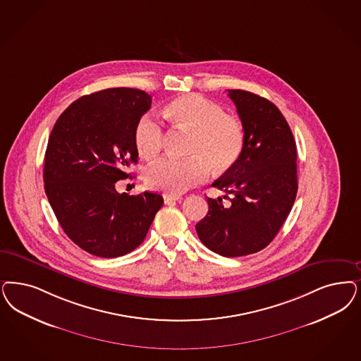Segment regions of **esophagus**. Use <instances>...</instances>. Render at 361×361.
Returning <instances> with one entry per match:
<instances>
[{
    "instance_id": "esophagus-1",
    "label": "esophagus",
    "mask_w": 361,
    "mask_h": 361,
    "mask_svg": "<svg viewBox=\"0 0 361 361\" xmlns=\"http://www.w3.org/2000/svg\"><path fill=\"white\" fill-rule=\"evenodd\" d=\"M181 199H183L181 196H171V195H165V196H164V202H165V204H172L174 201H180Z\"/></svg>"
}]
</instances>
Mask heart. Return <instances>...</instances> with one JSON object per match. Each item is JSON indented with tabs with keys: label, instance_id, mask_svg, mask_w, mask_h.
<instances>
[{
	"label": "heart",
	"instance_id": "obj_1",
	"mask_svg": "<svg viewBox=\"0 0 361 361\" xmlns=\"http://www.w3.org/2000/svg\"><path fill=\"white\" fill-rule=\"evenodd\" d=\"M164 114L173 123L193 132L189 147L192 157L178 160L162 157L149 165L147 184L153 189L180 195L202 183L209 168L223 173L236 165L245 149L247 132L243 121L224 108L200 94H184L169 101ZM135 144L141 157H156L164 144L162 124L152 114H144L135 129Z\"/></svg>",
	"mask_w": 361,
	"mask_h": 361
}]
</instances>
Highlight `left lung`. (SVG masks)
Masks as SVG:
<instances>
[{"instance_id": "1", "label": "left lung", "mask_w": 361, "mask_h": 361, "mask_svg": "<svg viewBox=\"0 0 361 361\" xmlns=\"http://www.w3.org/2000/svg\"><path fill=\"white\" fill-rule=\"evenodd\" d=\"M228 96L245 126V149L212 184L229 202L208 197L209 211L196 231L207 248L238 257L265 248L284 224L298 193V150L283 113L269 99L240 89H228Z\"/></svg>"}]
</instances>
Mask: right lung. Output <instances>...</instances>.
Masks as SVG:
<instances>
[{
    "label": "right lung",
    "mask_w": 361,
    "mask_h": 361,
    "mask_svg": "<svg viewBox=\"0 0 361 361\" xmlns=\"http://www.w3.org/2000/svg\"><path fill=\"white\" fill-rule=\"evenodd\" d=\"M150 104L144 90L104 89L75 99L50 133L45 192L63 232L90 255L112 259L136 249L164 204L157 193L116 190L137 162L135 129Z\"/></svg>",
    "instance_id": "add662e5"
}]
</instances>
